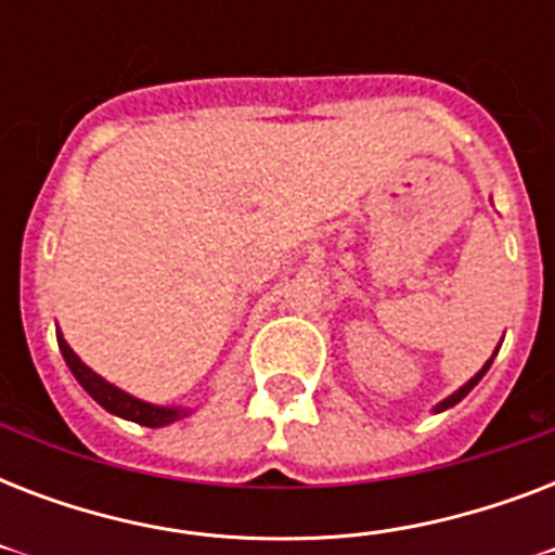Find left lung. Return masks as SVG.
<instances>
[{
	"instance_id": "obj_1",
	"label": "left lung",
	"mask_w": 555,
	"mask_h": 555,
	"mask_svg": "<svg viewBox=\"0 0 555 555\" xmlns=\"http://www.w3.org/2000/svg\"><path fill=\"white\" fill-rule=\"evenodd\" d=\"M499 348H501V343H499ZM499 348H495V351H492V357H490V360H487V363L481 365V371H478V374H475V377H469V379H466V383H464V386L455 388V391H452V395H449V397H443V400H440L438 405H431V412H435V414H438V412H447V409H452V405L461 403V400H464V397L469 395V391H473V388L478 386V383H481L483 374H487V371H490L492 360H495V354H499Z\"/></svg>"
}]
</instances>
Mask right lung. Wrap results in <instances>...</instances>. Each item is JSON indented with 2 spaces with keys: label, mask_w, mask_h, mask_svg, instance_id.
Returning <instances> with one entry per match:
<instances>
[{
  "label": "right lung",
  "mask_w": 555,
  "mask_h": 555,
  "mask_svg": "<svg viewBox=\"0 0 555 555\" xmlns=\"http://www.w3.org/2000/svg\"><path fill=\"white\" fill-rule=\"evenodd\" d=\"M56 343H60V351H63L65 365L72 369V374L77 377L86 391H89L94 400H98L108 414H117L124 421L141 423V426H150V429H160V426H169V423L184 421L186 414H192L190 405H158V403H146L141 397L129 395L115 383H108L106 377H100L98 371H91L89 365L82 363L80 357L74 354V348L65 343L63 331L56 328Z\"/></svg>",
  "instance_id": "obj_1"
}]
</instances>
